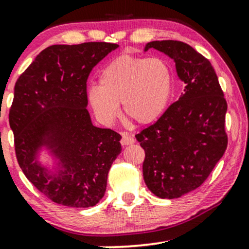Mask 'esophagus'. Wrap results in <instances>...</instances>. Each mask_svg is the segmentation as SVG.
Wrapping results in <instances>:
<instances>
[{
	"instance_id": "obj_1",
	"label": "esophagus",
	"mask_w": 249,
	"mask_h": 249,
	"mask_svg": "<svg viewBox=\"0 0 249 249\" xmlns=\"http://www.w3.org/2000/svg\"><path fill=\"white\" fill-rule=\"evenodd\" d=\"M121 142H122L123 146H126V145L133 144V142H134V138H133L132 136H130V134H128V133H123Z\"/></svg>"
}]
</instances>
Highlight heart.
Instances as JSON below:
<instances>
[{
	"instance_id": "b5f03b06",
	"label": "heart",
	"mask_w": 249,
	"mask_h": 249,
	"mask_svg": "<svg viewBox=\"0 0 249 249\" xmlns=\"http://www.w3.org/2000/svg\"><path fill=\"white\" fill-rule=\"evenodd\" d=\"M173 90V75L164 59L122 55L99 73V87L88 90L96 116L111 124L119 116V104L128 121L150 124L164 113Z\"/></svg>"
}]
</instances>
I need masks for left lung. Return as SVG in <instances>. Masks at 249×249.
<instances>
[{
  "mask_svg": "<svg viewBox=\"0 0 249 249\" xmlns=\"http://www.w3.org/2000/svg\"><path fill=\"white\" fill-rule=\"evenodd\" d=\"M176 62L184 93L154 124L136 134L145 151L142 176L148 190L161 199H176L201 186L224 156L227 102L212 64L179 41L147 43Z\"/></svg>",
  "mask_w": 249,
  "mask_h": 249,
  "instance_id": "left-lung-1",
  "label": "left lung"
}]
</instances>
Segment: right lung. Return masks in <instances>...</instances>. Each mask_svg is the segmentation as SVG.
<instances>
[{
    "label": "right lung",
    "mask_w": 249,
    "mask_h": 249,
    "mask_svg": "<svg viewBox=\"0 0 249 249\" xmlns=\"http://www.w3.org/2000/svg\"><path fill=\"white\" fill-rule=\"evenodd\" d=\"M118 44L89 42L51 45L17 79L9 124L24 176L56 204L90 207L107 191L111 165L122 152V136L93 126L87 110L91 70ZM45 146L60 160L57 173L36 162Z\"/></svg>",
    "instance_id": "1"
}]
</instances>
